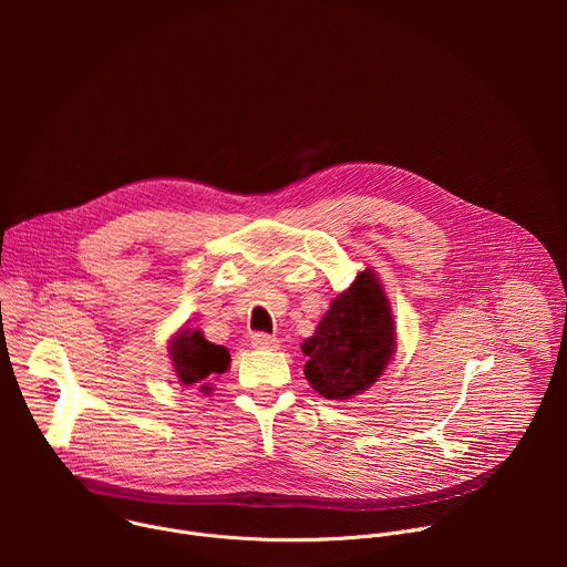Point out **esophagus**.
Returning a JSON list of instances; mask_svg holds the SVG:
<instances>
[{
    "label": "esophagus",
    "mask_w": 567,
    "mask_h": 567,
    "mask_svg": "<svg viewBox=\"0 0 567 567\" xmlns=\"http://www.w3.org/2000/svg\"><path fill=\"white\" fill-rule=\"evenodd\" d=\"M251 343H254V348H258V350H276V348H278V339H276V337H269V334H262V332L254 334Z\"/></svg>",
    "instance_id": "obj_1"
}]
</instances>
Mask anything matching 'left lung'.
<instances>
[{
  "mask_svg": "<svg viewBox=\"0 0 567 567\" xmlns=\"http://www.w3.org/2000/svg\"><path fill=\"white\" fill-rule=\"evenodd\" d=\"M305 377L326 399L346 401L368 390L394 354V320L385 291L365 269L332 300L311 339L302 346Z\"/></svg>",
  "mask_w": 567,
  "mask_h": 567,
  "instance_id": "1",
  "label": "left lung"
}]
</instances>
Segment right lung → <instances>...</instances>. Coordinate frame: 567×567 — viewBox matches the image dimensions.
I'll return each mask as SVG.
<instances>
[{
	"instance_id": "1",
	"label": "right lung",
	"mask_w": 567,
	"mask_h": 567,
	"mask_svg": "<svg viewBox=\"0 0 567 567\" xmlns=\"http://www.w3.org/2000/svg\"><path fill=\"white\" fill-rule=\"evenodd\" d=\"M171 359L177 379L186 388H199L210 392V381L228 370L230 354L224 346H215L204 339L199 330H182L171 341Z\"/></svg>"
}]
</instances>
